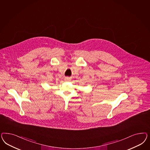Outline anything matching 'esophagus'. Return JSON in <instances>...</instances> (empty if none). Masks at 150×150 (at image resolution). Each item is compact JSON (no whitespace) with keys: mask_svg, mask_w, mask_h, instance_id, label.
Returning a JSON list of instances; mask_svg holds the SVG:
<instances>
[{"mask_svg":"<svg viewBox=\"0 0 150 150\" xmlns=\"http://www.w3.org/2000/svg\"><path fill=\"white\" fill-rule=\"evenodd\" d=\"M65 80H66V81H69V80H70V79L69 78V77H65Z\"/></svg>","mask_w":150,"mask_h":150,"instance_id":"esophagus-1","label":"esophagus"}]
</instances>
